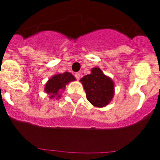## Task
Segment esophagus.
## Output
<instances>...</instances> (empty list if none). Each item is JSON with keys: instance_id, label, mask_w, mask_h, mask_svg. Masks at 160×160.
Returning a JSON list of instances; mask_svg holds the SVG:
<instances>
[{"instance_id": "34e87169", "label": "esophagus", "mask_w": 160, "mask_h": 160, "mask_svg": "<svg viewBox=\"0 0 160 160\" xmlns=\"http://www.w3.org/2000/svg\"><path fill=\"white\" fill-rule=\"evenodd\" d=\"M75 78H76V79H77V80H79V79H80V73H75Z\"/></svg>"}]
</instances>
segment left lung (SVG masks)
<instances>
[{
  "mask_svg": "<svg viewBox=\"0 0 160 160\" xmlns=\"http://www.w3.org/2000/svg\"><path fill=\"white\" fill-rule=\"evenodd\" d=\"M90 71V74L80 80L87 94V100L96 107H106L114 97V82L105 75L100 68H92Z\"/></svg>",
  "mask_w": 160,
  "mask_h": 160,
  "instance_id": "left-lung-1",
  "label": "left lung"
}]
</instances>
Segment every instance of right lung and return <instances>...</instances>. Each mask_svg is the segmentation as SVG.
<instances>
[{
    "label": "right lung",
    "mask_w": 160,
    "mask_h": 160,
    "mask_svg": "<svg viewBox=\"0 0 160 160\" xmlns=\"http://www.w3.org/2000/svg\"><path fill=\"white\" fill-rule=\"evenodd\" d=\"M76 79L70 72L63 73H56L51 78H49L45 86V92L49 94L50 99H58L62 96V91L66 89V85Z\"/></svg>",
    "instance_id": "right-lung-1"
}]
</instances>
